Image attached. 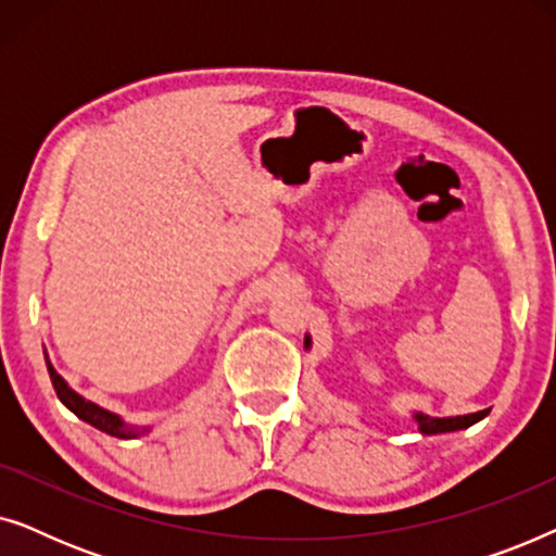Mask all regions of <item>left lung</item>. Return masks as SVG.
Masks as SVG:
<instances>
[{
  "instance_id": "obj_1",
  "label": "left lung",
  "mask_w": 556,
  "mask_h": 556,
  "mask_svg": "<svg viewBox=\"0 0 556 556\" xmlns=\"http://www.w3.org/2000/svg\"><path fill=\"white\" fill-rule=\"evenodd\" d=\"M308 341V337H306ZM489 415V409H481V413H473V415H455V417H430V415H422V413H415V422H417V430L422 432V435H440V432H455V430H466L470 425H476L478 420H483V417Z\"/></svg>"
}]
</instances>
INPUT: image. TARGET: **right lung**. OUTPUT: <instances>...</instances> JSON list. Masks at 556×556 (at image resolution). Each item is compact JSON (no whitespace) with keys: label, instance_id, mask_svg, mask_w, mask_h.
Wrapping results in <instances>:
<instances>
[{"label":"right lung","instance_id":"right-lung-1","mask_svg":"<svg viewBox=\"0 0 556 556\" xmlns=\"http://www.w3.org/2000/svg\"><path fill=\"white\" fill-rule=\"evenodd\" d=\"M48 371H50L52 387H55L60 402H63V405L71 409V413L78 415L83 422L93 425V428H98L101 432H109V435L121 438V440L139 438V435H143V432H149V428H136V425L124 422L116 413H111V409H103L101 405H96V402H90V400L83 397V394L75 392L73 387H67V382L58 375L55 367L50 364V359H48Z\"/></svg>","mask_w":556,"mask_h":556}]
</instances>
